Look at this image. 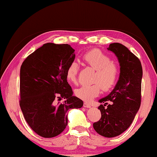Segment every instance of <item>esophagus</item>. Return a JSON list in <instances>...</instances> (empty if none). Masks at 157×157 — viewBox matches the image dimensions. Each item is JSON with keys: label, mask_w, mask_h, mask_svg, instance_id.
Returning a JSON list of instances; mask_svg holds the SVG:
<instances>
[{"label": "esophagus", "mask_w": 157, "mask_h": 157, "mask_svg": "<svg viewBox=\"0 0 157 157\" xmlns=\"http://www.w3.org/2000/svg\"><path fill=\"white\" fill-rule=\"evenodd\" d=\"M83 106H84V107H85V108H91V106L89 105L88 103H86V102H84Z\"/></svg>", "instance_id": "1"}]
</instances>
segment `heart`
I'll use <instances>...</instances> for the list:
<instances>
[{"mask_svg":"<svg viewBox=\"0 0 157 157\" xmlns=\"http://www.w3.org/2000/svg\"><path fill=\"white\" fill-rule=\"evenodd\" d=\"M84 60L96 71L94 81L97 82L92 85L82 86L75 90V94L79 99L90 102L100 94L101 87L107 91L115 85L118 77V68L111 62V58L98 49L86 52ZM78 64L76 62H71L66 69V76L68 82L75 83L78 73Z\"/></svg>","mask_w":157,"mask_h":157,"instance_id":"b5f03b06","label":"heart"}]
</instances>
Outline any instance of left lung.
I'll return each mask as SVG.
<instances>
[{
	"instance_id": "1",
	"label": "left lung",
	"mask_w": 157,
	"mask_h": 157,
	"mask_svg": "<svg viewBox=\"0 0 157 157\" xmlns=\"http://www.w3.org/2000/svg\"><path fill=\"white\" fill-rule=\"evenodd\" d=\"M107 50L113 52L120 64V75L114 89L98 102L101 118L94 128L107 138L118 136L129 128L140 106L143 69L141 63L130 50L119 43L111 44ZM110 101L111 105L104 106Z\"/></svg>"
}]
</instances>
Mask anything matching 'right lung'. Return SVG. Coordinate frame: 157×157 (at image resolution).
<instances>
[{"label":"right lung","mask_w":157,"mask_h":157,"mask_svg":"<svg viewBox=\"0 0 157 157\" xmlns=\"http://www.w3.org/2000/svg\"><path fill=\"white\" fill-rule=\"evenodd\" d=\"M75 57L70 45L47 43L21 66L20 107L29 126L42 137L60 134L68 124V111L83 106V101L73 95L66 76Z\"/></svg>","instance_id":"1"}]
</instances>
